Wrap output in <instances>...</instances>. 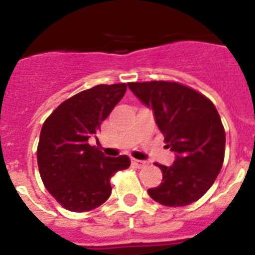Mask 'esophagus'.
I'll use <instances>...</instances> for the list:
<instances>
[{
	"instance_id": "esophagus-1",
	"label": "esophagus",
	"mask_w": 255,
	"mask_h": 255,
	"mask_svg": "<svg viewBox=\"0 0 255 255\" xmlns=\"http://www.w3.org/2000/svg\"><path fill=\"white\" fill-rule=\"evenodd\" d=\"M131 163H132V166H135L136 168H143V167H145V166H147V162L141 161V159L131 158Z\"/></svg>"
}]
</instances>
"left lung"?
I'll list each match as a JSON object with an SVG mask.
<instances>
[{
	"label": "left lung",
	"mask_w": 255,
	"mask_h": 255,
	"mask_svg": "<svg viewBox=\"0 0 255 255\" xmlns=\"http://www.w3.org/2000/svg\"><path fill=\"white\" fill-rule=\"evenodd\" d=\"M130 91L154 115L166 147L176 159L171 166L155 163L163 173L153 200L184 207L206 194L218 176L225 157L224 126L215 105L197 91L173 82L129 83Z\"/></svg>",
	"instance_id": "8db88e82"
}]
</instances>
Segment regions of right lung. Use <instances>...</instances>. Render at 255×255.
I'll use <instances>...</instances> for the list:
<instances>
[{
  "label": "right lung",
  "instance_id": "obj_1",
  "mask_svg": "<svg viewBox=\"0 0 255 255\" xmlns=\"http://www.w3.org/2000/svg\"><path fill=\"white\" fill-rule=\"evenodd\" d=\"M126 92V84L96 85L61 103L44 121L37 149L40 177L49 194L71 212H88L111 195L110 179L130 166L128 155L106 157L88 139Z\"/></svg>",
  "mask_w": 255,
  "mask_h": 255
}]
</instances>
